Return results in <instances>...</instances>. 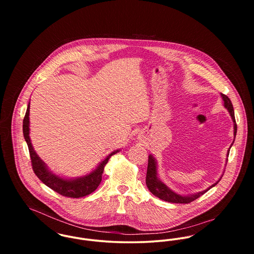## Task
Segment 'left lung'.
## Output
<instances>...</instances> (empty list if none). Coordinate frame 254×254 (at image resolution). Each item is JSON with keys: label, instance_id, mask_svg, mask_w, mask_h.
<instances>
[{"label": "left lung", "instance_id": "obj_1", "mask_svg": "<svg viewBox=\"0 0 254 254\" xmlns=\"http://www.w3.org/2000/svg\"><path fill=\"white\" fill-rule=\"evenodd\" d=\"M221 97L224 101V107L228 109L232 120L234 122V136L236 138V134H237V124H236V119H235V112H234V108L232 105V102L230 101V99L226 96L221 94ZM235 141V140H234ZM234 144V142H233ZM231 145V146L233 145ZM228 149L227 152V156H229V152H230V148ZM228 160V158H227ZM224 174V172H223ZM223 177V175L220 177V179L216 183H214L212 186H210L209 188H207L206 190L196 192V193H192V194H188V195H183L179 194L175 191H173L170 188H168L163 182L161 181L158 176H157V162L155 160V158L152 156V154L148 155V163H147V170H146V178H145V184L146 187L148 188L149 191L154 194L155 196H157L158 198L168 201V202H173V203H190L191 201H193L194 199L198 198L200 195H202L203 193H205L207 190H209L211 188H213L214 186H216L218 182L221 180V178Z\"/></svg>", "mask_w": 254, "mask_h": 254}]
</instances>
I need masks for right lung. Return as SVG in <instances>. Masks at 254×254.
<instances>
[{"label": "right lung", "instance_id": "obj_1", "mask_svg": "<svg viewBox=\"0 0 254 254\" xmlns=\"http://www.w3.org/2000/svg\"><path fill=\"white\" fill-rule=\"evenodd\" d=\"M29 109H30V103L28 104L27 110L23 119V136L29 148L32 168L37 177L50 189L54 190L55 191L59 192L64 196L78 198V197L86 196L91 192H93L102 182V175L104 173L106 164L109 162L110 156L117 153L120 149L112 151L102 162L99 163L96 169H94L91 173L85 176L78 177V178H71V179L58 176L49 170L48 166L39 157V155L37 154L36 151L33 148V145L31 144V140L29 137V131H30Z\"/></svg>", "mask_w": 254, "mask_h": 254}]
</instances>
